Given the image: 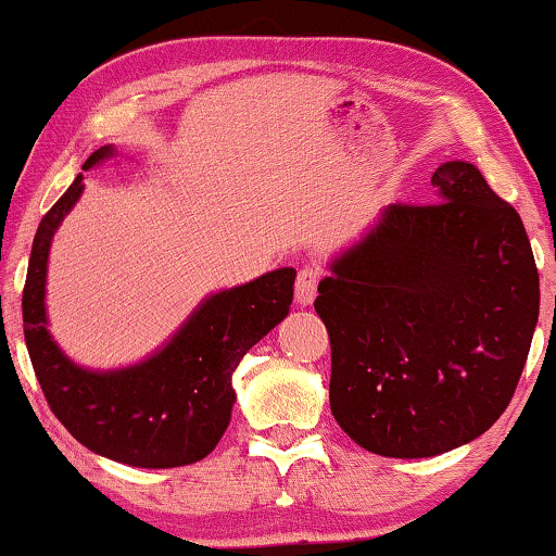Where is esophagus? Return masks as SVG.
Returning <instances> with one entry per match:
<instances>
[{
  "label": "esophagus",
  "mask_w": 556,
  "mask_h": 556,
  "mask_svg": "<svg viewBox=\"0 0 556 556\" xmlns=\"http://www.w3.org/2000/svg\"><path fill=\"white\" fill-rule=\"evenodd\" d=\"M321 278H324V268H321V265H316V263H306L299 270V280H295V299H299L301 306H308V303H314Z\"/></svg>",
  "instance_id": "obj_1"
}]
</instances>
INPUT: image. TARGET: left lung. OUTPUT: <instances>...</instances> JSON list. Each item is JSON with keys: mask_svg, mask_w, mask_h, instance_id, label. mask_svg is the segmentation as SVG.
<instances>
[{"mask_svg": "<svg viewBox=\"0 0 556 556\" xmlns=\"http://www.w3.org/2000/svg\"><path fill=\"white\" fill-rule=\"evenodd\" d=\"M438 202L390 204L318 283L331 413L356 445L430 458L511 402L539 318L523 223L473 164L432 174Z\"/></svg>", "mask_w": 556, "mask_h": 556, "instance_id": "1", "label": "left lung"}]
</instances>
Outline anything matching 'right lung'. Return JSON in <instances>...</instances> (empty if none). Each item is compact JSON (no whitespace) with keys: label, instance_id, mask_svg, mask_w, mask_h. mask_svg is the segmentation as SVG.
<instances>
[{"label":"right lung","instance_id":"1","mask_svg":"<svg viewBox=\"0 0 556 556\" xmlns=\"http://www.w3.org/2000/svg\"><path fill=\"white\" fill-rule=\"evenodd\" d=\"M111 156L103 147L83 169ZM83 177L37 227L22 291L25 344L52 415L71 435L105 458L136 468H177L202 460L230 425L232 371L242 356L280 324L293 301V268L204 301L156 356L131 369L75 367L45 329V270L60 219L78 202Z\"/></svg>","mask_w":556,"mask_h":556}]
</instances>
